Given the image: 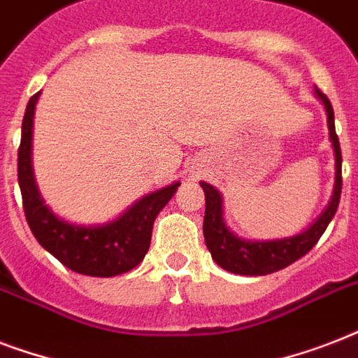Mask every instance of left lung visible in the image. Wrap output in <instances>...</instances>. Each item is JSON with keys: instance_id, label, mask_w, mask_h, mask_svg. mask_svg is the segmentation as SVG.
Listing matches in <instances>:
<instances>
[{"instance_id": "obj_1", "label": "left lung", "mask_w": 358, "mask_h": 358, "mask_svg": "<svg viewBox=\"0 0 358 358\" xmlns=\"http://www.w3.org/2000/svg\"><path fill=\"white\" fill-rule=\"evenodd\" d=\"M317 98L322 100L327 109L329 135L333 141L334 156H336V184H334V195L329 208L322 213V217L312 224L310 229L303 234L294 238L275 239V241H245L234 236L223 221V208H221V195L215 187L206 182H201L204 196H206V212H204V239H206L208 250L212 252V258L217 262V266L236 275H269V273L280 271L295 260H299L320 241L323 232L327 230L331 219L338 210L340 193H342V152H340V141L334 129V111L329 102L327 94H323L316 89Z\"/></svg>"}]
</instances>
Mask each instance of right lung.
<instances>
[{"label": "right lung", "mask_w": 358, "mask_h": 358, "mask_svg": "<svg viewBox=\"0 0 358 358\" xmlns=\"http://www.w3.org/2000/svg\"><path fill=\"white\" fill-rule=\"evenodd\" d=\"M38 94H33L27 102L18 148V184L31 232L63 266L81 275L115 277L134 269L150 247L154 219L176 193L180 182L146 195L117 221L102 227H78L55 217L44 206L31 169L33 113Z\"/></svg>", "instance_id": "obj_1"}]
</instances>
